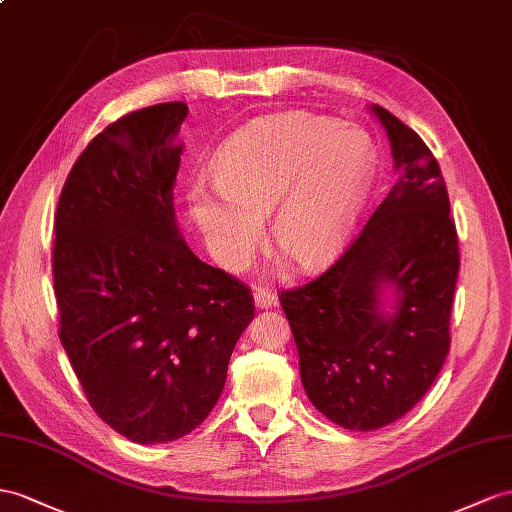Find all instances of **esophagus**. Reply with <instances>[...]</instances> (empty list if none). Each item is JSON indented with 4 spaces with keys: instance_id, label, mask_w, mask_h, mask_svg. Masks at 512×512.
<instances>
[{
    "instance_id": "esophagus-1",
    "label": "esophagus",
    "mask_w": 512,
    "mask_h": 512,
    "mask_svg": "<svg viewBox=\"0 0 512 512\" xmlns=\"http://www.w3.org/2000/svg\"><path fill=\"white\" fill-rule=\"evenodd\" d=\"M253 296H255V305L259 309H268V307L277 303V296H274V292L270 290L268 285H255Z\"/></svg>"
}]
</instances>
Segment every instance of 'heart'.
<instances>
[{
	"label": "heart",
	"instance_id": "b5f03b06",
	"mask_svg": "<svg viewBox=\"0 0 512 512\" xmlns=\"http://www.w3.org/2000/svg\"><path fill=\"white\" fill-rule=\"evenodd\" d=\"M374 168V144L363 129L329 116L290 112L240 131L220 151L218 190L190 192L192 216L222 266L244 268L264 238L298 266L329 259L355 222Z\"/></svg>",
	"mask_w": 512,
	"mask_h": 512
}]
</instances>
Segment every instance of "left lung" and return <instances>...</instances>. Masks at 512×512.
I'll use <instances>...</instances> for the list:
<instances>
[{
	"mask_svg": "<svg viewBox=\"0 0 512 512\" xmlns=\"http://www.w3.org/2000/svg\"><path fill=\"white\" fill-rule=\"evenodd\" d=\"M383 121L398 181L333 264L279 300L313 406L348 430H376L409 413L435 383L450 350L461 266L439 162L389 110ZM383 286L397 313H377Z\"/></svg>",
	"mask_w": 512,
	"mask_h": 512,
	"instance_id": "8db88e82",
	"label": "left lung"
}]
</instances>
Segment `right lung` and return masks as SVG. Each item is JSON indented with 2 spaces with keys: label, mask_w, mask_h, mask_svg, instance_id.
Segmentation results:
<instances>
[{
  "label": "right lung",
  "mask_w": 512,
  "mask_h": 512,
  "mask_svg": "<svg viewBox=\"0 0 512 512\" xmlns=\"http://www.w3.org/2000/svg\"><path fill=\"white\" fill-rule=\"evenodd\" d=\"M188 106L157 103L88 142L54 218L58 335L93 411L136 443L188 435L214 409L251 287L207 266L175 225Z\"/></svg>",
  "instance_id": "add662e5"
}]
</instances>
